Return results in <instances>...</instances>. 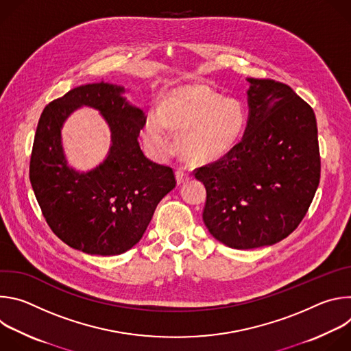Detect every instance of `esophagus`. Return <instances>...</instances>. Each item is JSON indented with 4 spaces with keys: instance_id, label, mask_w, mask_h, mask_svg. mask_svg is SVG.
<instances>
[{
    "instance_id": "esophagus-1",
    "label": "esophagus",
    "mask_w": 351,
    "mask_h": 351,
    "mask_svg": "<svg viewBox=\"0 0 351 351\" xmlns=\"http://www.w3.org/2000/svg\"><path fill=\"white\" fill-rule=\"evenodd\" d=\"M190 179V176L186 173V172H183V171H176V182H178V184H183V183H186L187 180Z\"/></svg>"
}]
</instances>
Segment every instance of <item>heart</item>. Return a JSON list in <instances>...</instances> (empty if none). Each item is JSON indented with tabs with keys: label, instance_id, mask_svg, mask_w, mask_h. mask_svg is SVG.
<instances>
[{
	"label": "heart",
	"instance_id": "b5f03b06",
	"mask_svg": "<svg viewBox=\"0 0 351 351\" xmlns=\"http://www.w3.org/2000/svg\"><path fill=\"white\" fill-rule=\"evenodd\" d=\"M247 114L233 98H222L206 84L173 88L162 111H149L144 122V140L158 154L173 147V130L182 132L180 148L197 164L214 162L237 144L244 133Z\"/></svg>",
	"mask_w": 351,
	"mask_h": 351
}]
</instances>
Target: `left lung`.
Wrapping results in <instances>:
<instances>
[{"mask_svg": "<svg viewBox=\"0 0 351 351\" xmlns=\"http://www.w3.org/2000/svg\"><path fill=\"white\" fill-rule=\"evenodd\" d=\"M241 140L221 160L198 168L208 232L230 248L272 245L303 221L321 176L317 119L287 84L248 77Z\"/></svg>", "mask_w": 351, "mask_h": 351, "instance_id": "1", "label": "left lung"}]
</instances>
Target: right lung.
I'll use <instances>...</instances> for the list:
<instances>
[{"mask_svg": "<svg viewBox=\"0 0 351 351\" xmlns=\"http://www.w3.org/2000/svg\"><path fill=\"white\" fill-rule=\"evenodd\" d=\"M122 86L93 83L49 103L38 121L30 158V183L51 230L69 247L90 256H118L143 237L161 199L176 186L173 171L149 161L138 134L143 110ZM82 106L102 114L112 132L106 160L80 173L62 145L66 119Z\"/></svg>", "mask_w": 351, "mask_h": 351, "instance_id": "right-lung-1", "label": "right lung"}]
</instances>
